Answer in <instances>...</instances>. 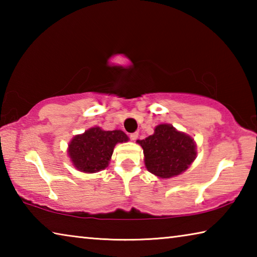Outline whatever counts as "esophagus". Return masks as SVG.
Here are the masks:
<instances>
[{"mask_svg":"<svg viewBox=\"0 0 257 257\" xmlns=\"http://www.w3.org/2000/svg\"><path fill=\"white\" fill-rule=\"evenodd\" d=\"M137 138H138V133L130 134V139H132V141H136Z\"/></svg>","mask_w":257,"mask_h":257,"instance_id":"34e87169","label":"esophagus"}]
</instances>
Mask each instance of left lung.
Here are the masks:
<instances>
[{
  "label": "left lung",
  "mask_w": 257,
  "mask_h": 257,
  "mask_svg": "<svg viewBox=\"0 0 257 257\" xmlns=\"http://www.w3.org/2000/svg\"><path fill=\"white\" fill-rule=\"evenodd\" d=\"M137 143L143 149L146 169L161 179L181 175L197 155L194 138L169 123L156 125L153 135Z\"/></svg>",
  "instance_id": "1"
}]
</instances>
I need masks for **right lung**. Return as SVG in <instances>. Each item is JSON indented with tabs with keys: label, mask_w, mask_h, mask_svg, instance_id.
Listing matches in <instances>:
<instances>
[{
	"label": "right lung",
	"mask_w": 257,
	"mask_h": 257,
	"mask_svg": "<svg viewBox=\"0 0 257 257\" xmlns=\"http://www.w3.org/2000/svg\"><path fill=\"white\" fill-rule=\"evenodd\" d=\"M128 141L129 137L122 130L93 127L71 139L68 145V155L78 171L95 173L108 167L116 144Z\"/></svg>",
	"instance_id": "right-lung-1"
}]
</instances>
